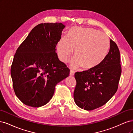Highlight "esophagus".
<instances>
[{"instance_id":"esophagus-1","label":"esophagus","mask_w":133,"mask_h":133,"mask_svg":"<svg viewBox=\"0 0 133 133\" xmlns=\"http://www.w3.org/2000/svg\"><path fill=\"white\" fill-rule=\"evenodd\" d=\"M74 74H75V71L72 70H71L70 72V75L71 76H72L74 75Z\"/></svg>"}]
</instances>
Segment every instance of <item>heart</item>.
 <instances>
[{
    "instance_id": "heart-1",
    "label": "heart",
    "mask_w": 133,
    "mask_h": 133,
    "mask_svg": "<svg viewBox=\"0 0 133 133\" xmlns=\"http://www.w3.org/2000/svg\"><path fill=\"white\" fill-rule=\"evenodd\" d=\"M110 42L105 34L92 28L73 27L63 36L57 44L59 58L66 62L75 49L71 65L77 68H93L103 60L108 54Z\"/></svg>"
}]
</instances>
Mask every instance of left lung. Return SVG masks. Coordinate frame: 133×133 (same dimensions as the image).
<instances>
[{
	"instance_id": "obj_1",
	"label": "left lung",
	"mask_w": 133,
	"mask_h": 133,
	"mask_svg": "<svg viewBox=\"0 0 133 133\" xmlns=\"http://www.w3.org/2000/svg\"><path fill=\"white\" fill-rule=\"evenodd\" d=\"M122 73L120 52L110 40V49L105 58L97 66L77 72L74 97L79 108L92 110L104 105L116 93Z\"/></svg>"
}]
</instances>
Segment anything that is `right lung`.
<instances>
[{
  "label": "right lung",
  "mask_w": 133,
  "mask_h": 133,
  "mask_svg": "<svg viewBox=\"0 0 133 133\" xmlns=\"http://www.w3.org/2000/svg\"><path fill=\"white\" fill-rule=\"evenodd\" d=\"M65 28L61 23L38 24L17 49L11 76L15 95L24 104H46L56 85L69 76L70 69L59 60L56 52Z\"/></svg>",
  "instance_id": "add662e5"
}]
</instances>
